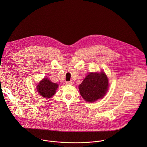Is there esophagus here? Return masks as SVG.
<instances>
[{"label":"esophagus","instance_id":"1","mask_svg":"<svg viewBox=\"0 0 147 147\" xmlns=\"http://www.w3.org/2000/svg\"><path fill=\"white\" fill-rule=\"evenodd\" d=\"M66 84H67V85H73L74 84V82L73 81H67V82H66Z\"/></svg>","mask_w":147,"mask_h":147}]
</instances>
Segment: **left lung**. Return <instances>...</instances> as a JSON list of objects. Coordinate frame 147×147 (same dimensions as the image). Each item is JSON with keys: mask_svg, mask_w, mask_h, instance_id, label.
<instances>
[{"mask_svg": "<svg viewBox=\"0 0 147 147\" xmlns=\"http://www.w3.org/2000/svg\"><path fill=\"white\" fill-rule=\"evenodd\" d=\"M108 87L109 80L103 71L89 73L78 86L81 96L88 102H94L103 98Z\"/></svg>", "mask_w": 147, "mask_h": 147, "instance_id": "left-lung-1", "label": "left lung"}]
</instances>
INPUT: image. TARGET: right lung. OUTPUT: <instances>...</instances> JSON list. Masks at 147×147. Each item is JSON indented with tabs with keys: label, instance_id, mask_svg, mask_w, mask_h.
Instances as JSON below:
<instances>
[{
	"label": "right lung",
	"instance_id": "1",
	"mask_svg": "<svg viewBox=\"0 0 147 147\" xmlns=\"http://www.w3.org/2000/svg\"><path fill=\"white\" fill-rule=\"evenodd\" d=\"M58 87L57 84L52 82L48 78H44L38 83L36 90L41 96L47 99L55 94Z\"/></svg>",
	"mask_w": 147,
	"mask_h": 147
}]
</instances>
